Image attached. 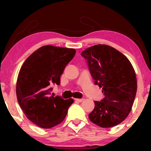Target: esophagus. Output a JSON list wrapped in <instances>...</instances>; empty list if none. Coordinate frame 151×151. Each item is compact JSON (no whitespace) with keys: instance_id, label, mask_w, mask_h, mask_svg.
I'll return each mask as SVG.
<instances>
[{"instance_id":"esophagus-1","label":"esophagus","mask_w":151,"mask_h":151,"mask_svg":"<svg viewBox=\"0 0 151 151\" xmlns=\"http://www.w3.org/2000/svg\"><path fill=\"white\" fill-rule=\"evenodd\" d=\"M76 102H81L82 101L84 100V99H76Z\"/></svg>"}]
</instances>
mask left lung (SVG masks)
<instances>
[{"label":"left lung","mask_w":151,"mask_h":151,"mask_svg":"<svg viewBox=\"0 0 151 151\" xmlns=\"http://www.w3.org/2000/svg\"><path fill=\"white\" fill-rule=\"evenodd\" d=\"M81 55L87 60L95 84L102 88L104 98L94 101L88 118L102 128L115 127L131 112L137 92V78L129 59L117 49L106 45L86 49Z\"/></svg>","instance_id":"left-lung-1"}]
</instances>
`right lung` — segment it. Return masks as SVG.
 Instances as JSON below:
<instances>
[{"label":"right lung","instance_id":"add662e5","mask_svg":"<svg viewBox=\"0 0 151 151\" xmlns=\"http://www.w3.org/2000/svg\"><path fill=\"white\" fill-rule=\"evenodd\" d=\"M76 54L74 49L42 46L29 56L20 68L16 96L20 108L31 122L50 129L65 119L72 98L51 96V86L60 84V76Z\"/></svg>","mask_w":151,"mask_h":151}]
</instances>
